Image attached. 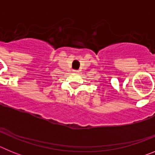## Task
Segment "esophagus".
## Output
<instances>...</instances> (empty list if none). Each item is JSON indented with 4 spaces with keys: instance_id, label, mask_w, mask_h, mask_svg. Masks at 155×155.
Returning a JSON list of instances; mask_svg holds the SVG:
<instances>
[{
    "instance_id": "esophagus-1",
    "label": "esophagus",
    "mask_w": 155,
    "mask_h": 155,
    "mask_svg": "<svg viewBox=\"0 0 155 155\" xmlns=\"http://www.w3.org/2000/svg\"><path fill=\"white\" fill-rule=\"evenodd\" d=\"M74 72H78V71H74Z\"/></svg>"
}]
</instances>
